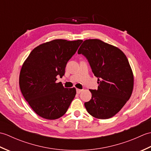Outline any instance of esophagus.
<instances>
[{
	"mask_svg": "<svg viewBox=\"0 0 151 151\" xmlns=\"http://www.w3.org/2000/svg\"><path fill=\"white\" fill-rule=\"evenodd\" d=\"M82 91V89H76V93H77L78 94L81 93Z\"/></svg>",
	"mask_w": 151,
	"mask_h": 151,
	"instance_id": "1",
	"label": "esophagus"
}]
</instances>
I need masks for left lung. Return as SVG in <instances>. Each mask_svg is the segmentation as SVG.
I'll use <instances>...</instances> for the list:
<instances>
[{"label":"left lung","instance_id":"left-lung-1","mask_svg":"<svg viewBox=\"0 0 151 151\" xmlns=\"http://www.w3.org/2000/svg\"><path fill=\"white\" fill-rule=\"evenodd\" d=\"M88 59L98 78L97 90L84 103L88 113L101 119L111 118L129 101L133 91L134 75L127 56L119 48L98 39L86 40L78 50Z\"/></svg>","mask_w":151,"mask_h":151}]
</instances>
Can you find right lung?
I'll return each instance as SVG.
<instances>
[{"mask_svg":"<svg viewBox=\"0 0 151 151\" xmlns=\"http://www.w3.org/2000/svg\"><path fill=\"white\" fill-rule=\"evenodd\" d=\"M82 40H54L34 48L22 64L19 86L32 109L46 119H58L66 113L76 89L65 88L57 76L65 74L67 62Z\"/></svg>","mask_w":151,"mask_h":151,"instance_id":"1","label":"right lung"}]
</instances>
